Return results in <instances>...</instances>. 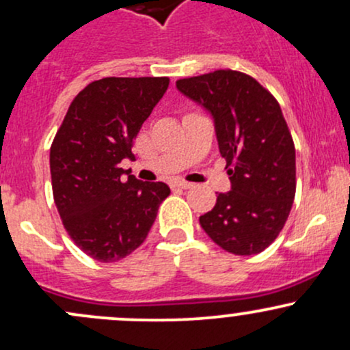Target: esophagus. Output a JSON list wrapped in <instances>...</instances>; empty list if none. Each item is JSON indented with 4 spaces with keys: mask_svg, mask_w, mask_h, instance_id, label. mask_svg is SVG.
<instances>
[{
    "mask_svg": "<svg viewBox=\"0 0 350 350\" xmlns=\"http://www.w3.org/2000/svg\"><path fill=\"white\" fill-rule=\"evenodd\" d=\"M172 186H174V187H181V189H189V187H193V183L183 181V179H176Z\"/></svg>",
    "mask_w": 350,
    "mask_h": 350,
    "instance_id": "1",
    "label": "esophagus"
}]
</instances>
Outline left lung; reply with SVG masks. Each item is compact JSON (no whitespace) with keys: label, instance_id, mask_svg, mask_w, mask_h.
Returning <instances> with one entry per match:
<instances>
[{"label":"left lung","instance_id":"1","mask_svg":"<svg viewBox=\"0 0 350 350\" xmlns=\"http://www.w3.org/2000/svg\"><path fill=\"white\" fill-rule=\"evenodd\" d=\"M209 111L231 191L199 224L219 247L259 254L282 231L295 196V149L279 103L254 78L232 69L176 81Z\"/></svg>","mask_w":350,"mask_h":350}]
</instances>
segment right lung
Segmentation results:
<instances>
[{"instance_id":"1","label":"right lung","mask_w":350,"mask_h":350,"mask_svg":"<svg viewBox=\"0 0 350 350\" xmlns=\"http://www.w3.org/2000/svg\"><path fill=\"white\" fill-rule=\"evenodd\" d=\"M169 78H103L69 105L49 151L55 204L69 237L99 262H116L144 243L171 189L121 167ZM129 178H126L125 176Z\"/></svg>"}]
</instances>
